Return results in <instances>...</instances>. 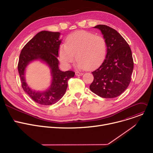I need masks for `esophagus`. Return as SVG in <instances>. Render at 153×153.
I'll use <instances>...</instances> for the list:
<instances>
[{
	"instance_id": "obj_1",
	"label": "esophagus",
	"mask_w": 153,
	"mask_h": 153,
	"mask_svg": "<svg viewBox=\"0 0 153 153\" xmlns=\"http://www.w3.org/2000/svg\"><path fill=\"white\" fill-rule=\"evenodd\" d=\"M83 73H79V72H76V76H82Z\"/></svg>"
}]
</instances>
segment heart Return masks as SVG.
Returning <instances> with one entry per match:
<instances>
[{
	"mask_svg": "<svg viewBox=\"0 0 153 153\" xmlns=\"http://www.w3.org/2000/svg\"><path fill=\"white\" fill-rule=\"evenodd\" d=\"M106 52L107 45L103 37L80 30L67 37L65 44L59 46L58 56L66 68L71 66L76 56L79 69H93L103 63Z\"/></svg>",
	"mask_w": 153,
	"mask_h": 153,
	"instance_id": "b5f03b06",
	"label": "heart"
}]
</instances>
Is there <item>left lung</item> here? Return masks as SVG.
Masks as SVG:
<instances>
[{"label":"left lung","instance_id":"left-lung-1","mask_svg":"<svg viewBox=\"0 0 153 153\" xmlns=\"http://www.w3.org/2000/svg\"><path fill=\"white\" fill-rule=\"evenodd\" d=\"M98 29L105 38L107 52L103 63L93 71V82L90 90L100 97L113 98L123 94L131 80L134 61L131 49L117 30L106 25H100Z\"/></svg>","mask_w":153,"mask_h":153}]
</instances>
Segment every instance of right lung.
<instances>
[{
  "instance_id": "obj_1",
  "label": "right lung",
  "mask_w": 153,
  "mask_h": 153,
  "mask_svg": "<svg viewBox=\"0 0 153 153\" xmlns=\"http://www.w3.org/2000/svg\"><path fill=\"white\" fill-rule=\"evenodd\" d=\"M60 33L42 30L37 33L25 45L19 55L18 73L22 87L35 102L42 105L56 103L65 95L68 80L74 76L71 71L64 72L59 69L58 50L62 43ZM35 60H40L49 68L52 80L50 86L45 91H35L30 88L25 79L27 66Z\"/></svg>"
}]
</instances>
